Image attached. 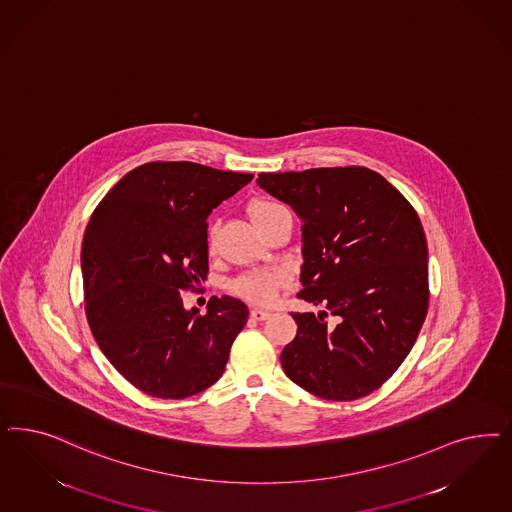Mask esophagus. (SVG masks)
Returning <instances> with one entry per match:
<instances>
[{
    "label": "esophagus",
    "mask_w": 512,
    "mask_h": 512,
    "mask_svg": "<svg viewBox=\"0 0 512 512\" xmlns=\"http://www.w3.org/2000/svg\"><path fill=\"white\" fill-rule=\"evenodd\" d=\"M250 316H252L254 320H267V318L271 316V313H269V311H264V309H252V311H250Z\"/></svg>",
    "instance_id": "1"
}]
</instances>
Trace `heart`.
I'll use <instances>...</instances> for the list:
<instances>
[{
    "instance_id": "1",
    "label": "heart",
    "mask_w": 512,
    "mask_h": 512,
    "mask_svg": "<svg viewBox=\"0 0 512 512\" xmlns=\"http://www.w3.org/2000/svg\"><path fill=\"white\" fill-rule=\"evenodd\" d=\"M279 209H282L281 205L260 199L250 205V218L256 226H260L265 218H269ZM215 233L216 228L213 226L207 235V247L211 252L215 250ZM288 282L290 277L281 267H265V269H256L237 277L231 282L230 290L237 296L245 297L250 303L267 305L277 299L279 292L288 286Z\"/></svg>"
}]
</instances>
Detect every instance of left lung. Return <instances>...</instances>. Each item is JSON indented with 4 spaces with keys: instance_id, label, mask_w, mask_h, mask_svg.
I'll return each mask as SVG.
<instances>
[{
    "instance_id": "obj_1",
    "label": "left lung",
    "mask_w": 512,
    "mask_h": 512,
    "mask_svg": "<svg viewBox=\"0 0 512 512\" xmlns=\"http://www.w3.org/2000/svg\"><path fill=\"white\" fill-rule=\"evenodd\" d=\"M260 188L303 222L297 297L324 311L292 313L282 369L313 396L354 401L390 379L429 305L428 243L405 196L373 169L260 173Z\"/></svg>"
}]
</instances>
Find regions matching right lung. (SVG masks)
<instances>
[{
  "mask_svg": "<svg viewBox=\"0 0 512 512\" xmlns=\"http://www.w3.org/2000/svg\"><path fill=\"white\" fill-rule=\"evenodd\" d=\"M194 162H149L105 194L84 231V311L105 358L147 396L184 399L222 377L247 305L181 290L207 281V216L252 181Z\"/></svg>",
  "mask_w": 512,
  "mask_h": 512,
  "instance_id": "obj_1",
  "label": "right lung"
}]
</instances>
